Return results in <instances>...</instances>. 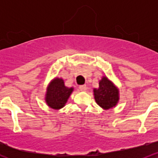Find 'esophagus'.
I'll use <instances>...</instances> for the list:
<instances>
[{
    "instance_id": "1",
    "label": "esophagus",
    "mask_w": 158,
    "mask_h": 158,
    "mask_svg": "<svg viewBox=\"0 0 158 158\" xmlns=\"http://www.w3.org/2000/svg\"><path fill=\"white\" fill-rule=\"evenodd\" d=\"M87 85H81V86H79V89H80V90H81V91H86L87 90Z\"/></svg>"
}]
</instances>
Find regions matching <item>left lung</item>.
I'll return each instance as SVG.
<instances>
[{
	"label": "left lung",
	"instance_id": "obj_1",
	"mask_svg": "<svg viewBox=\"0 0 158 158\" xmlns=\"http://www.w3.org/2000/svg\"><path fill=\"white\" fill-rule=\"evenodd\" d=\"M94 99L98 106L104 110L113 108L119 101V88L106 76L99 81V88H94Z\"/></svg>",
	"mask_w": 158,
	"mask_h": 158
}]
</instances>
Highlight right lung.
Returning <instances> with one entry per match:
<instances>
[{
  "mask_svg": "<svg viewBox=\"0 0 158 158\" xmlns=\"http://www.w3.org/2000/svg\"><path fill=\"white\" fill-rule=\"evenodd\" d=\"M73 90V87L68 88L65 86L62 78H54L47 87L44 97L45 102L50 108L55 110L61 109L66 105Z\"/></svg>",
  "mask_w": 158,
  "mask_h": 158,
  "instance_id": "add662e5",
  "label": "right lung"
}]
</instances>
